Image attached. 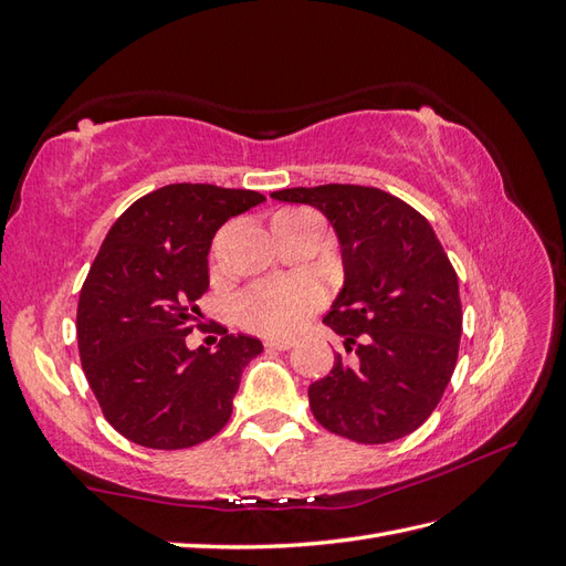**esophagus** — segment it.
Wrapping results in <instances>:
<instances>
[{
  "label": "esophagus",
  "mask_w": 566,
  "mask_h": 566,
  "mask_svg": "<svg viewBox=\"0 0 566 566\" xmlns=\"http://www.w3.org/2000/svg\"><path fill=\"white\" fill-rule=\"evenodd\" d=\"M265 347H268V349H280V352H284V349H292L294 343H292V339H268Z\"/></svg>",
  "instance_id": "esophagus-1"
}]
</instances>
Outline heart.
<instances>
[{
	"label": "heart",
	"mask_w": 566,
	"mask_h": 566,
	"mask_svg": "<svg viewBox=\"0 0 566 566\" xmlns=\"http://www.w3.org/2000/svg\"><path fill=\"white\" fill-rule=\"evenodd\" d=\"M321 304L323 289L313 280L296 277L255 284L233 301V311L248 331L284 337L296 333Z\"/></svg>",
	"instance_id": "1"
}]
</instances>
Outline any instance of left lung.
Here are the masks:
<instances>
[{
	"label": "left lung",
	"instance_id": "1",
	"mask_svg": "<svg viewBox=\"0 0 566 566\" xmlns=\"http://www.w3.org/2000/svg\"><path fill=\"white\" fill-rule=\"evenodd\" d=\"M333 223L345 284L323 323L357 345L308 388L313 417L357 443H388L427 422L453 376L463 311L458 277L431 223L378 188L318 186L272 192Z\"/></svg>",
	"mask_w": 566,
	"mask_h": 566
}]
</instances>
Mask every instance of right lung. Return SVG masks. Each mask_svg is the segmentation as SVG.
Returning a JSON list of instances; mask_svg holds the SVG:
<instances>
[{
    "label": "right lung",
    "instance_id": "add662e5",
    "mask_svg": "<svg viewBox=\"0 0 566 566\" xmlns=\"http://www.w3.org/2000/svg\"><path fill=\"white\" fill-rule=\"evenodd\" d=\"M260 202L255 190L176 182L139 197L105 235L78 294V357L105 419L133 443L190 449L229 422L262 343L223 331L209 352L186 337L214 233Z\"/></svg>",
    "mask_w": 566,
    "mask_h": 566
}]
</instances>
